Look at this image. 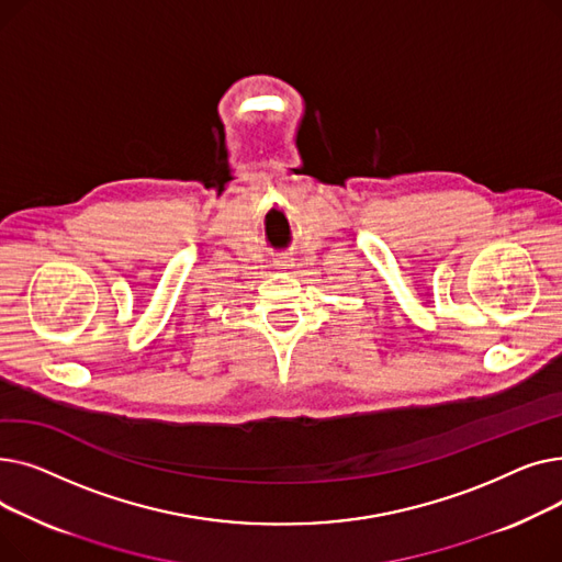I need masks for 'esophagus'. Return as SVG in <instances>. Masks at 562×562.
<instances>
[{
  "instance_id": "esophagus-1",
  "label": "esophagus",
  "mask_w": 562,
  "mask_h": 562,
  "mask_svg": "<svg viewBox=\"0 0 562 562\" xmlns=\"http://www.w3.org/2000/svg\"><path fill=\"white\" fill-rule=\"evenodd\" d=\"M291 259H278L276 261V269H280V271H286V269H291Z\"/></svg>"
}]
</instances>
